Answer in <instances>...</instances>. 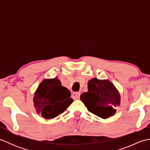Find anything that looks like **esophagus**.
<instances>
[{
  "label": "esophagus",
  "instance_id": "esophagus-1",
  "mask_svg": "<svg viewBox=\"0 0 150 150\" xmlns=\"http://www.w3.org/2000/svg\"><path fill=\"white\" fill-rule=\"evenodd\" d=\"M80 95L81 93H79V92H74V93L72 94V97L74 100L79 99V98H80Z\"/></svg>",
  "mask_w": 150,
  "mask_h": 150
}]
</instances>
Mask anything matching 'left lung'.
Listing matches in <instances>:
<instances>
[{"mask_svg": "<svg viewBox=\"0 0 150 150\" xmlns=\"http://www.w3.org/2000/svg\"><path fill=\"white\" fill-rule=\"evenodd\" d=\"M88 91L81 95V100L91 113L106 119L116 112L120 104V95L109 81L94 78L88 82Z\"/></svg>", "mask_w": 150, "mask_h": 150, "instance_id": "1", "label": "left lung"}]
</instances>
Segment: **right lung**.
<instances>
[{
    "instance_id": "add662e5",
    "label": "right lung",
    "mask_w": 150,
    "mask_h": 150,
    "mask_svg": "<svg viewBox=\"0 0 150 150\" xmlns=\"http://www.w3.org/2000/svg\"><path fill=\"white\" fill-rule=\"evenodd\" d=\"M60 84L57 78L46 79L35 93L33 102L37 112L45 119L59 115L73 103L69 90Z\"/></svg>"
}]
</instances>
